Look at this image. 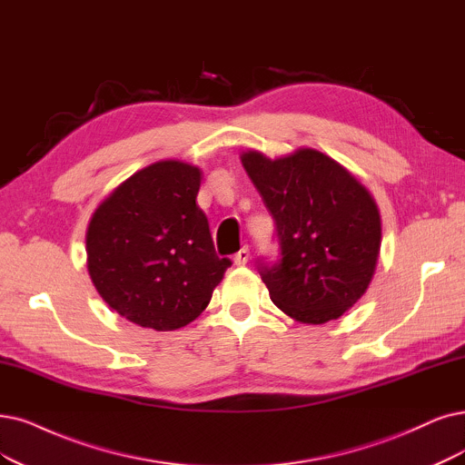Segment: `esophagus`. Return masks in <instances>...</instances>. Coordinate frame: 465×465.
<instances>
[{"label": "esophagus", "instance_id": "34e87169", "mask_svg": "<svg viewBox=\"0 0 465 465\" xmlns=\"http://www.w3.org/2000/svg\"><path fill=\"white\" fill-rule=\"evenodd\" d=\"M249 259H251V251H249V247H243L242 251H239V252L233 256V264H235V266H245V264L249 262Z\"/></svg>", "mask_w": 465, "mask_h": 465}]
</instances>
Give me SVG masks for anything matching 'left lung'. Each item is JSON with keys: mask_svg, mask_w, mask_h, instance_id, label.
<instances>
[{"mask_svg": "<svg viewBox=\"0 0 465 465\" xmlns=\"http://www.w3.org/2000/svg\"><path fill=\"white\" fill-rule=\"evenodd\" d=\"M242 163L282 247V261L261 272L270 299L301 323L337 320L375 273L381 249L375 199L345 166L311 147L278 159L247 149Z\"/></svg>", "mask_w": 465, "mask_h": 465, "instance_id": "obj_1", "label": "left lung"}]
</instances>
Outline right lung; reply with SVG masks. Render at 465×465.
<instances>
[{"label":"right lung","mask_w":465,"mask_h":465,"mask_svg":"<svg viewBox=\"0 0 465 465\" xmlns=\"http://www.w3.org/2000/svg\"><path fill=\"white\" fill-rule=\"evenodd\" d=\"M201 168L166 159L137 170L99 203L85 232L101 299L132 323L174 331L201 316L230 259H220L195 199Z\"/></svg>","instance_id":"obj_1"}]
</instances>
